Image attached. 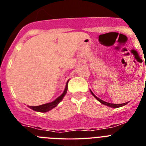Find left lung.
Segmentation results:
<instances>
[{
    "label": "left lung",
    "mask_w": 146,
    "mask_h": 146,
    "mask_svg": "<svg viewBox=\"0 0 146 146\" xmlns=\"http://www.w3.org/2000/svg\"><path fill=\"white\" fill-rule=\"evenodd\" d=\"M90 91H91V94H92L93 96H94V97L96 98V99H97V100L99 102H101L102 104H104V105H107V106H108V107H110V108H120V107L124 106V105H126V104H127V103H128V102H126V103H123V104H111V103L106 102L103 101V100H102V99H99V98H98L96 96H95V95H94V93H93L92 91H91V90H90Z\"/></svg>",
    "instance_id": "left-lung-1"
}]
</instances>
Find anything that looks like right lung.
I'll list each match as a JSON object with an SVG mask.
<instances>
[{
	"label": "right lung",
	"mask_w": 146,
	"mask_h": 146,
	"mask_svg": "<svg viewBox=\"0 0 146 146\" xmlns=\"http://www.w3.org/2000/svg\"><path fill=\"white\" fill-rule=\"evenodd\" d=\"M68 82H69V80L67 81L65 89H64V91L63 92V94H62L60 96H58L57 99H55L53 102L50 103H47V104H42V105H39V106H28V107H29L31 109L35 110V111L41 112V113H46V112L50 111V110L53 109L54 108H55V107L57 106L58 104L61 102L62 99H64V96L66 94L67 90H68Z\"/></svg>",
	"instance_id": "right-lung-1"
}]
</instances>
